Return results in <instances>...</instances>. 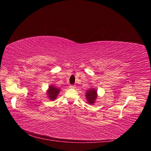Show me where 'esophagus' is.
I'll use <instances>...</instances> for the list:
<instances>
[{"label": "esophagus", "mask_w": 151, "mask_h": 151, "mask_svg": "<svg viewBox=\"0 0 151 151\" xmlns=\"http://www.w3.org/2000/svg\"><path fill=\"white\" fill-rule=\"evenodd\" d=\"M69 88H76V86L75 85H70L69 86Z\"/></svg>", "instance_id": "1"}]
</instances>
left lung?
<instances>
[{
	"instance_id": "8db88e82",
	"label": "left lung",
	"mask_w": 151,
	"mask_h": 151,
	"mask_svg": "<svg viewBox=\"0 0 151 151\" xmlns=\"http://www.w3.org/2000/svg\"><path fill=\"white\" fill-rule=\"evenodd\" d=\"M86 99H87L88 101V103L91 104H93L94 102H95V100L97 97L96 91L95 89H93V88L87 91V92H86Z\"/></svg>"
}]
</instances>
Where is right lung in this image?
Listing matches in <instances>:
<instances>
[{"label":"right lung","mask_w":151,"mask_h":151,"mask_svg":"<svg viewBox=\"0 0 151 151\" xmlns=\"http://www.w3.org/2000/svg\"><path fill=\"white\" fill-rule=\"evenodd\" d=\"M59 92L60 89L55 87L54 86H50V87L48 88V91L47 92L48 98H49L50 100L51 101H54L57 97V95Z\"/></svg>","instance_id":"obj_1"}]
</instances>
